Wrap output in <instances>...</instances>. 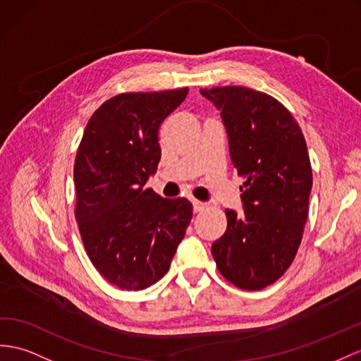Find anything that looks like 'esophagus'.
<instances>
[{
	"label": "esophagus",
	"mask_w": 361,
	"mask_h": 361,
	"mask_svg": "<svg viewBox=\"0 0 361 361\" xmlns=\"http://www.w3.org/2000/svg\"><path fill=\"white\" fill-rule=\"evenodd\" d=\"M191 204H192V209H195V213H199V211H202L207 207L204 202L196 200V199H191Z\"/></svg>",
	"instance_id": "1"
}]
</instances>
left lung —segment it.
Masks as SVG:
<instances>
[{
    "instance_id": "8db88e82",
    "label": "left lung",
    "mask_w": 361,
    "mask_h": 361,
    "mask_svg": "<svg viewBox=\"0 0 361 361\" xmlns=\"http://www.w3.org/2000/svg\"><path fill=\"white\" fill-rule=\"evenodd\" d=\"M200 94L221 111L233 165L247 180L243 213L226 208L228 226L211 252L221 274L242 289H263L291 267L312 188L300 127L282 104L247 87H216Z\"/></svg>"
}]
</instances>
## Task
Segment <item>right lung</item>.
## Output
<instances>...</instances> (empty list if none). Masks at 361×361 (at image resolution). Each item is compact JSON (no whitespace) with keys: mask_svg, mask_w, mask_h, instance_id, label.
Segmentation results:
<instances>
[{"mask_svg":"<svg viewBox=\"0 0 361 361\" xmlns=\"http://www.w3.org/2000/svg\"><path fill=\"white\" fill-rule=\"evenodd\" d=\"M188 89L122 93L105 101L84 130L73 178L76 222L99 274L126 291L154 285L192 217L191 202L148 188L161 159L157 130Z\"/></svg>","mask_w":361,"mask_h":361,"instance_id":"1","label":"right lung"}]
</instances>
